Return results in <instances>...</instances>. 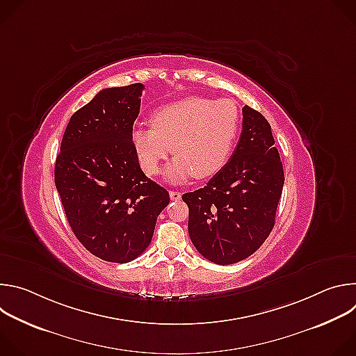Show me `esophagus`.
<instances>
[{"label": "esophagus", "mask_w": 356, "mask_h": 356, "mask_svg": "<svg viewBox=\"0 0 356 356\" xmlns=\"http://www.w3.org/2000/svg\"><path fill=\"white\" fill-rule=\"evenodd\" d=\"M169 195H170V198H172L173 201H177V200L181 198V193H180V191H176V190H170V191H169Z\"/></svg>", "instance_id": "1"}]
</instances>
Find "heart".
Segmentation results:
<instances>
[{
    "instance_id": "heart-1",
    "label": "heart",
    "mask_w": 356,
    "mask_h": 356,
    "mask_svg": "<svg viewBox=\"0 0 356 356\" xmlns=\"http://www.w3.org/2000/svg\"><path fill=\"white\" fill-rule=\"evenodd\" d=\"M241 128V113L231 98L186 97L161 106L150 127H135L131 143L142 170L155 176L162 162L176 154L166 177L183 183L195 176L207 179L228 162Z\"/></svg>"
}]
</instances>
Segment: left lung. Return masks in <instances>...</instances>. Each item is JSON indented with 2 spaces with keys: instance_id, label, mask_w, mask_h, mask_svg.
<instances>
[{
  "instance_id": "1",
  "label": "left lung",
  "mask_w": 356,
  "mask_h": 356,
  "mask_svg": "<svg viewBox=\"0 0 356 356\" xmlns=\"http://www.w3.org/2000/svg\"><path fill=\"white\" fill-rule=\"evenodd\" d=\"M242 117L231 159L207 186L181 197L193 245L217 265L243 261L262 246L275 227L284 184L270 124L248 106Z\"/></svg>"
}]
</instances>
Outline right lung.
Returning <instances> with one entry per match:
<instances>
[{
    "label": "right lung",
    "instance_id": "1",
    "mask_svg": "<svg viewBox=\"0 0 356 356\" xmlns=\"http://www.w3.org/2000/svg\"><path fill=\"white\" fill-rule=\"evenodd\" d=\"M143 88L135 83L95 94L72 115L56 158L55 184L70 228L107 262L136 259L170 201L145 176L131 143Z\"/></svg>",
    "mask_w": 356,
    "mask_h": 356
}]
</instances>
